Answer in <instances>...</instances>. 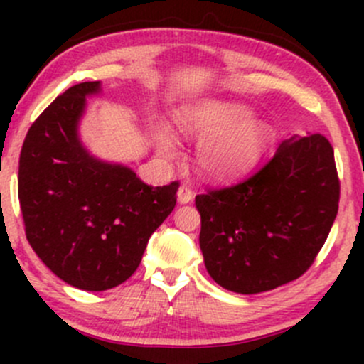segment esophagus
<instances>
[{"mask_svg": "<svg viewBox=\"0 0 364 364\" xmlns=\"http://www.w3.org/2000/svg\"><path fill=\"white\" fill-rule=\"evenodd\" d=\"M193 199V192L188 185H181L178 190V200L179 204H188Z\"/></svg>", "mask_w": 364, "mask_h": 364, "instance_id": "obj_1", "label": "esophagus"}]
</instances>
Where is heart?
I'll return each instance as SVG.
<instances>
[{"instance_id": "b5f03b06", "label": "heart", "mask_w": 364, "mask_h": 364, "mask_svg": "<svg viewBox=\"0 0 364 364\" xmlns=\"http://www.w3.org/2000/svg\"><path fill=\"white\" fill-rule=\"evenodd\" d=\"M247 105L227 100H205L179 114L183 134L200 139L196 153L199 172L213 179H229L253 167L273 141V128L252 121ZM164 156H174V141L167 134L156 135Z\"/></svg>"}]
</instances>
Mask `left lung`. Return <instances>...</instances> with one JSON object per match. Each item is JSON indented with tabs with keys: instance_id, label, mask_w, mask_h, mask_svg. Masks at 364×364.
Masks as SVG:
<instances>
[{
	"instance_id": "8db88e82",
	"label": "left lung",
	"mask_w": 364,
	"mask_h": 364,
	"mask_svg": "<svg viewBox=\"0 0 364 364\" xmlns=\"http://www.w3.org/2000/svg\"><path fill=\"white\" fill-rule=\"evenodd\" d=\"M338 200L328 139H285L247 179L196 197L209 277L237 294H259L296 280L324 247Z\"/></svg>"
}]
</instances>
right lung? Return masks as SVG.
<instances>
[{
    "instance_id": "1",
    "label": "right lung",
    "mask_w": 364,
    "mask_h": 364,
    "mask_svg": "<svg viewBox=\"0 0 364 364\" xmlns=\"http://www.w3.org/2000/svg\"><path fill=\"white\" fill-rule=\"evenodd\" d=\"M100 91V80L68 87L31 124L19 159L29 245L58 278L93 292L135 273L179 188L178 181L153 188L130 167L90 155L79 121L86 98Z\"/></svg>"
}]
</instances>
